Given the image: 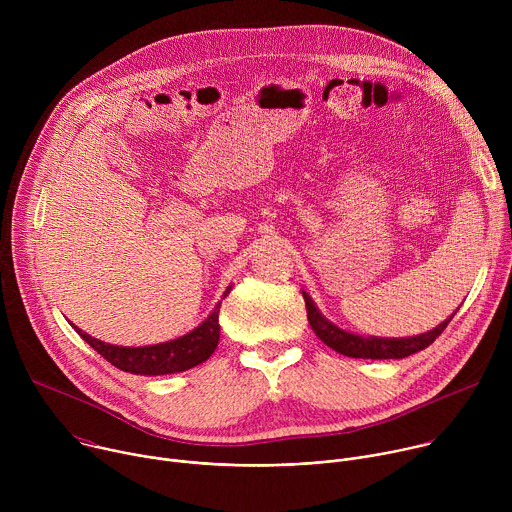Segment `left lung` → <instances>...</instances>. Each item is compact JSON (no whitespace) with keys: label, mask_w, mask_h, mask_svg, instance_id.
<instances>
[{"label":"left lung","mask_w":512,"mask_h":512,"mask_svg":"<svg viewBox=\"0 0 512 512\" xmlns=\"http://www.w3.org/2000/svg\"><path fill=\"white\" fill-rule=\"evenodd\" d=\"M304 300H306V310H308V322L316 336L328 344L332 350L352 356V358H373V360H383V358H405L409 354H415L423 348H427L437 336H440L450 320L456 316V312L446 318L440 326H435L433 330H427L417 336H405V338H381V336H360L348 330H342L334 322H330L314 304L310 294L302 291Z\"/></svg>","instance_id":"8db88e82"}]
</instances>
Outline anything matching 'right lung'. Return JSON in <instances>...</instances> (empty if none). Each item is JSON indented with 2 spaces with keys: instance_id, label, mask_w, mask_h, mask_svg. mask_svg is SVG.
<instances>
[{
  "instance_id": "add662e5",
  "label": "right lung",
  "mask_w": 512,
  "mask_h": 512,
  "mask_svg": "<svg viewBox=\"0 0 512 512\" xmlns=\"http://www.w3.org/2000/svg\"><path fill=\"white\" fill-rule=\"evenodd\" d=\"M231 289L233 287L229 285L223 294V300L229 296ZM221 304L223 302H218L214 310L208 314V318L200 322L194 330L186 332L184 336H178L174 340L160 342V344H150V346H117V344L97 340L77 326L72 328H75L79 336L89 346H93L105 360H109L113 367L125 373L143 375V377L172 375V373L188 371L212 356V352L218 346V338H221V324H218Z\"/></svg>"
}]
</instances>
